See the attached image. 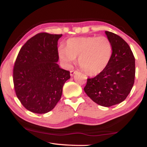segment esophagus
I'll use <instances>...</instances> for the list:
<instances>
[{
    "label": "esophagus",
    "mask_w": 147,
    "mask_h": 147,
    "mask_svg": "<svg viewBox=\"0 0 147 147\" xmlns=\"http://www.w3.org/2000/svg\"><path fill=\"white\" fill-rule=\"evenodd\" d=\"M77 72V71H76V70H71L70 71V76H73L75 74H76Z\"/></svg>",
    "instance_id": "obj_1"
}]
</instances>
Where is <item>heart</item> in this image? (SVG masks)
I'll return each instance as SVG.
<instances>
[{"label":"heart","mask_w":147,"mask_h":147,"mask_svg":"<svg viewBox=\"0 0 147 147\" xmlns=\"http://www.w3.org/2000/svg\"><path fill=\"white\" fill-rule=\"evenodd\" d=\"M67 48L60 47L59 56L66 68H70L78 57L81 68L89 75H97L109 65L113 54L111 42L107 37L83 36L70 38Z\"/></svg>","instance_id":"obj_1"}]
</instances>
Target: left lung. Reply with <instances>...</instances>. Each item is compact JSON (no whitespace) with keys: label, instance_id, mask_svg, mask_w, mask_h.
<instances>
[{"label":"left lung","instance_id":"1","mask_svg":"<svg viewBox=\"0 0 147 147\" xmlns=\"http://www.w3.org/2000/svg\"><path fill=\"white\" fill-rule=\"evenodd\" d=\"M113 47L109 65L96 77L87 79L84 90L99 105L110 107L125 99L135 81V57L128 43L120 36L105 32Z\"/></svg>","mask_w":147,"mask_h":147}]
</instances>
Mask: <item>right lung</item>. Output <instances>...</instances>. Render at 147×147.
Wrapping results in <instances>:
<instances>
[{"label":"right lung","mask_w":147,"mask_h":147,"mask_svg":"<svg viewBox=\"0 0 147 147\" xmlns=\"http://www.w3.org/2000/svg\"><path fill=\"white\" fill-rule=\"evenodd\" d=\"M62 34L42 32L30 38L15 61L13 81L18 99L27 110L38 114L52 111L61 97L70 72L61 68L58 40Z\"/></svg>","instance_id":"add662e5"}]
</instances>
